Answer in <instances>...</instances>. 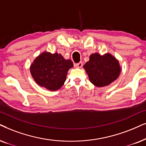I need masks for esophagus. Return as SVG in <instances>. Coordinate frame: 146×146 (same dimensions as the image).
Masks as SVG:
<instances>
[{
  "mask_svg": "<svg viewBox=\"0 0 146 146\" xmlns=\"http://www.w3.org/2000/svg\"><path fill=\"white\" fill-rule=\"evenodd\" d=\"M75 66H76V67H78V68H82V66H83L82 62H78V63L75 64Z\"/></svg>",
  "mask_w": 146,
  "mask_h": 146,
  "instance_id": "1",
  "label": "esophagus"
}]
</instances>
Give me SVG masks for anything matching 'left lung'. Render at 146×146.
<instances>
[{"instance_id": "8db88e82", "label": "left lung", "mask_w": 146, "mask_h": 146, "mask_svg": "<svg viewBox=\"0 0 146 146\" xmlns=\"http://www.w3.org/2000/svg\"><path fill=\"white\" fill-rule=\"evenodd\" d=\"M84 68L90 82L97 87L108 86L118 78L121 73L119 60L109 53L104 55L92 54Z\"/></svg>"}]
</instances>
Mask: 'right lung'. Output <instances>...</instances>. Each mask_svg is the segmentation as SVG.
Here are the masks:
<instances>
[{"mask_svg": "<svg viewBox=\"0 0 146 146\" xmlns=\"http://www.w3.org/2000/svg\"><path fill=\"white\" fill-rule=\"evenodd\" d=\"M73 67V62L64 59L60 54L44 52L31 64L30 72L39 86L56 91L63 86L67 72Z\"/></svg>", "mask_w": 146, "mask_h": 146, "instance_id": "add662e5", "label": "right lung"}]
</instances>
